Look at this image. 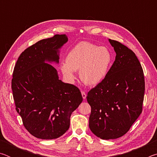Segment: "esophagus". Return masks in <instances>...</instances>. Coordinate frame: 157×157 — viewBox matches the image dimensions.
Listing matches in <instances>:
<instances>
[{
  "mask_svg": "<svg viewBox=\"0 0 157 157\" xmlns=\"http://www.w3.org/2000/svg\"><path fill=\"white\" fill-rule=\"evenodd\" d=\"M82 98H83V99H86V94H85L84 91H82Z\"/></svg>",
  "mask_w": 157,
  "mask_h": 157,
  "instance_id": "obj_1",
  "label": "esophagus"
}]
</instances>
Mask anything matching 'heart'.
<instances>
[{
	"mask_svg": "<svg viewBox=\"0 0 157 157\" xmlns=\"http://www.w3.org/2000/svg\"><path fill=\"white\" fill-rule=\"evenodd\" d=\"M112 62V54L107 48L82 41L68 52L61 70L66 78L73 80L74 71L79 70L81 80L89 86H95L107 77Z\"/></svg>",
	"mask_w": 157,
	"mask_h": 157,
	"instance_id": "heart-1",
	"label": "heart"
}]
</instances>
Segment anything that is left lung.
<instances>
[{"instance_id":"obj_1","label":"left lung","mask_w":157,"mask_h":157,"mask_svg":"<svg viewBox=\"0 0 157 157\" xmlns=\"http://www.w3.org/2000/svg\"><path fill=\"white\" fill-rule=\"evenodd\" d=\"M116 59L106 78L90 90L89 128L104 140L123 136L142 112L145 79L135 53L120 42L109 39Z\"/></svg>"}]
</instances>
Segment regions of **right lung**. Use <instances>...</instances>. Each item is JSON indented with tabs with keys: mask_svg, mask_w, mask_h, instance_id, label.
Masks as SVG:
<instances>
[{
	"mask_svg": "<svg viewBox=\"0 0 157 157\" xmlns=\"http://www.w3.org/2000/svg\"><path fill=\"white\" fill-rule=\"evenodd\" d=\"M66 34L42 39L21 53L14 66L12 89L16 109L25 129L41 139H57L70 127L71 113L82 102L81 92L59 79L46 62L59 63Z\"/></svg>",
	"mask_w": 157,
	"mask_h": 157,
	"instance_id": "1",
	"label": "right lung"
}]
</instances>
